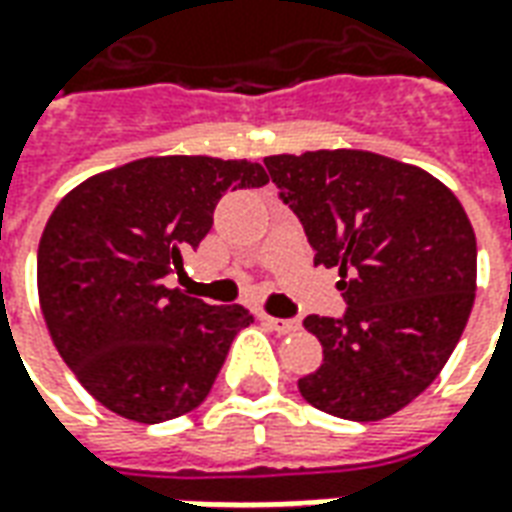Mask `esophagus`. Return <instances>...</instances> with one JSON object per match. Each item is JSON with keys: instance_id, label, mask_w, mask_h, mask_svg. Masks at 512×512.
Returning a JSON list of instances; mask_svg holds the SVG:
<instances>
[{"instance_id": "1", "label": "esophagus", "mask_w": 512, "mask_h": 512, "mask_svg": "<svg viewBox=\"0 0 512 512\" xmlns=\"http://www.w3.org/2000/svg\"><path fill=\"white\" fill-rule=\"evenodd\" d=\"M266 326H271L277 334H296L301 329L299 321H290V318H271V315H263Z\"/></svg>"}]
</instances>
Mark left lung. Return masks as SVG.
<instances>
[{
    "instance_id": "left-lung-1",
    "label": "left lung",
    "mask_w": 512,
    "mask_h": 512,
    "mask_svg": "<svg viewBox=\"0 0 512 512\" xmlns=\"http://www.w3.org/2000/svg\"><path fill=\"white\" fill-rule=\"evenodd\" d=\"M304 224L315 266L340 268L343 321L310 315L323 365L301 397L332 417L376 422L425 392L447 365L477 290V241L458 197L414 164L370 150L266 156Z\"/></svg>"
}]
</instances>
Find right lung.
Returning <instances> with one entry per match:
<instances>
[{
  "mask_svg": "<svg viewBox=\"0 0 512 512\" xmlns=\"http://www.w3.org/2000/svg\"><path fill=\"white\" fill-rule=\"evenodd\" d=\"M246 158L147 156L82 180L38 246V299L51 343L90 395L142 425L189 414L211 392L241 304H205L164 277L183 268L224 191L266 186Z\"/></svg>",
  "mask_w": 512,
  "mask_h": 512,
  "instance_id": "right-lung-1",
  "label": "right lung"
}]
</instances>
